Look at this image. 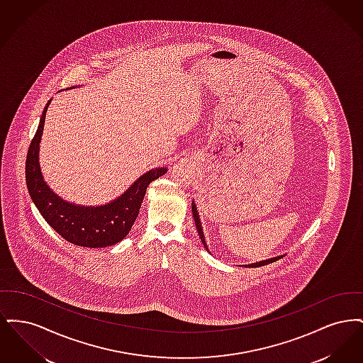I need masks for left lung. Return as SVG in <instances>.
I'll list each match as a JSON object with an SVG mask.
<instances>
[{"mask_svg": "<svg viewBox=\"0 0 363 363\" xmlns=\"http://www.w3.org/2000/svg\"><path fill=\"white\" fill-rule=\"evenodd\" d=\"M191 213H193L194 225H196L197 233H199V235H200V240H201V242H203L204 247H206V249L208 250L207 242H206L204 231H203V225H201V222H200V216H199V212H197V208H196L194 201H191ZM208 252H209V250H208ZM280 257H283V256H277V257H272V259H264V261H259V262H253V264H249V265H246V267H249V268H257V267H262V265L271 264V262L277 261V259H280Z\"/></svg>", "mask_w": 363, "mask_h": 363, "instance_id": "1", "label": "left lung"}]
</instances>
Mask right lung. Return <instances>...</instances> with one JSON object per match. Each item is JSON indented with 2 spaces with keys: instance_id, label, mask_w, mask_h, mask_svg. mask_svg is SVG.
I'll use <instances>...</instances> for the list:
<instances>
[{
  "instance_id": "add662e5",
  "label": "right lung",
  "mask_w": 363,
  "mask_h": 363,
  "mask_svg": "<svg viewBox=\"0 0 363 363\" xmlns=\"http://www.w3.org/2000/svg\"><path fill=\"white\" fill-rule=\"evenodd\" d=\"M50 102L42 113L26 160V181L35 207L64 240L73 245L83 247L116 245L129 234L148 185L167 173V167H156L140 175L121 196L104 206L86 207L61 199L43 179L39 164V143Z\"/></svg>"
}]
</instances>
